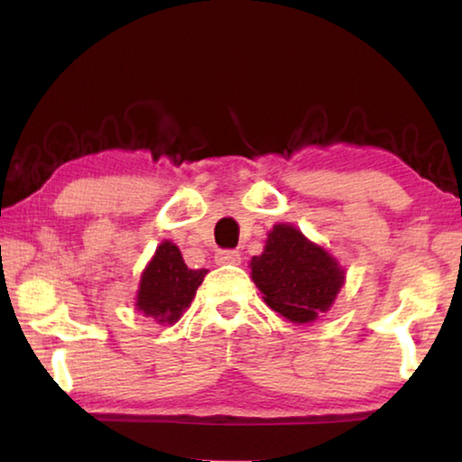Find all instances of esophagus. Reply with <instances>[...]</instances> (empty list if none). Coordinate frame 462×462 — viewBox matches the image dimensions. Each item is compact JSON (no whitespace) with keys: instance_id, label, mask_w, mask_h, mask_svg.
Segmentation results:
<instances>
[{"instance_id":"34e87169","label":"esophagus","mask_w":462,"mask_h":462,"mask_svg":"<svg viewBox=\"0 0 462 462\" xmlns=\"http://www.w3.org/2000/svg\"><path fill=\"white\" fill-rule=\"evenodd\" d=\"M216 263L217 264H238L240 263V253H238V250H232V248L217 250Z\"/></svg>"}]
</instances>
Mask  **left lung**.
I'll return each instance as SVG.
<instances>
[{"label": "left lung", "instance_id": "8db88e82", "mask_svg": "<svg viewBox=\"0 0 462 462\" xmlns=\"http://www.w3.org/2000/svg\"><path fill=\"white\" fill-rule=\"evenodd\" d=\"M250 267L267 306L297 324L330 308L344 283L338 263L287 224L271 230L264 253L253 256Z\"/></svg>", "mask_w": 462, "mask_h": 462}]
</instances>
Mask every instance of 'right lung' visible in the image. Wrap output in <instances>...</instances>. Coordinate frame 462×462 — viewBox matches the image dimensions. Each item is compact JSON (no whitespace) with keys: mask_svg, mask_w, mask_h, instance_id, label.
<instances>
[{"mask_svg":"<svg viewBox=\"0 0 462 462\" xmlns=\"http://www.w3.org/2000/svg\"><path fill=\"white\" fill-rule=\"evenodd\" d=\"M206 273V269H187L179 248L165 240L143 273L136 308L159 324L177 322L189 308Z\"/></svg>","mask_w":462,"mask_h":462,"instance_id":"right-lung-1","label":"right lung"}]
</instances>
